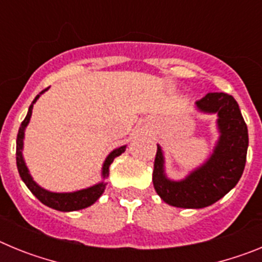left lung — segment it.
Instances as JSON below:
<instances>
[{"label":"left lung","instance_id":"1","mask_svg":"<svg viewBox=\"0 0 262 262\" xmlns=\"http://www.w3.org/2000/svg\"><path fill=\"white\" fill-rule=\"evenodd\" d=\"M194 107L201 114L216 115L219 138L210 156L185 178L172 180L165 173L163 148L157 144L152 174L160 198L182 209H203L232 190L244 172L248 149V128L232 96L209 93Z\"/></svg>","mask_w":262,"mask_h":262}]
</instances>
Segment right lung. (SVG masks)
I'll use <instances>...</instances> for the list:
<instances>
[{
    "mask_svg": "<svg viewBox=\"0 0 262 262\" xmlns=\"http://www.w3.org/2000/svg\"><path fill=\"white\" fill-rule=\"evenodd\" d=\"M48 89L41 90L40 93L35 97V99L32 101V103L30 105L29 111H27V115L25 118V120L22 122L19 127V131H18L17 135V168L18 172H19L20 178L22 181L26 184V186L29 187L30 191H31L34 195L40 201L43 205L48 206L51 209L57 210V211H77V210L86 209L89 206H92L93 203H96L98 201V198L103 194L106 189V178L108 177V168H110L111 163L114 161L115 157H118L119 155L123 154L126 151L127 145H122L119 148H115L110 154L107 155V157L103 161L102 170H101V177L102 180L97 184L92 185L89 187H85V189H81V190L76 191H68V193H56V191H50L45 187H41L40 185L36 184L34 181L32 176L30 174V170L26 165V161H25V157H23V140H25V131H26L27 124L30 123V119H31L32 114V107H34V103L39 99V97L41 94L47 92Z\"/></svg>",
    "mask_w": 262,
    "mask_h": 262,
    "instance_id": "obj_1",
    "label": "right lung"
}]
</instances>
